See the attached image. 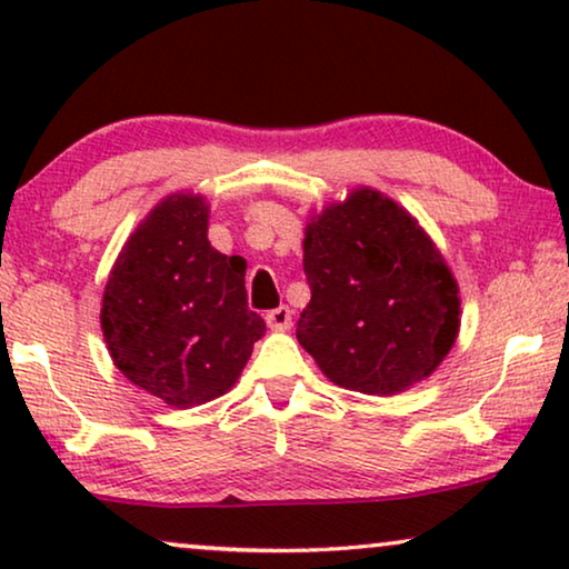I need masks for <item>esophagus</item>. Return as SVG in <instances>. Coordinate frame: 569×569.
<instances>
[{
	"instance_id": "obj_1",
	"label": "esophagus",
	"mask_w": 569,
	"mask_h": 569,
	"mask_svg": "<svg viewBox=\"0 0 569 569\" xmlns=\"http://www.w3.org/2000/svg\"><path fill=\"white\" fill-rule=\"evenodd\" d=\"M267 323L271 331H287L292 326V310L287 306H279L267 313Z\"/></svg>"
}]
</instances>
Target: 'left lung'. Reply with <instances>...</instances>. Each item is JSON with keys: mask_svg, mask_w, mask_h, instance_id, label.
<instances>
[{"mask_svg": "<svg viewBox=\"0 0 569 569\" xmlns=\"http://www.w3.org/2000/svg\"><path fill=\"white\" fill-rule=\"evenodd\" d=\"M310 302L298 341L331 383L393 396L430 378L461 329L458 282L432 238L391 197L357 186L310 214Z\"/></svg>", "mask_w": 569, "mask_h": 569, "instance_id": "obj_1", "label": "left lung"}]
</instances>
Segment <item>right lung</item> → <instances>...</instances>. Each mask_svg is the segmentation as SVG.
<instances>
[{
  "label": "right lung",
  "mask_w": 569,
  "mask_h": 569,
  "mask_svg": "<svg viewBox=\"0 0 569 569\" xmlns=\"http://www.w3.org/2000/svg\"><path fill=\"white\" fill-rule=\"evenodd\" d=\"M207 230L204 197L162 199L123 243L100 308L121 376L176 409L228 393L267 331L248 310L246 259L217 251Z\"/></svg>",
  "instance_id": "right-lung-1"
}]
</instances>
